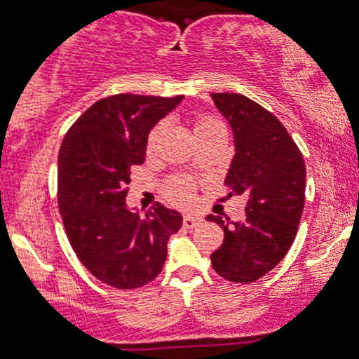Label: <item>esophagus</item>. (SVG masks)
<instances>
[{
  "mask_svg": "<svg viewBox=\"0 0 359 359\" xmlns=\"http://www.w3.org/2000/svg\"><path fill=\"white\" fill-rule=\"evenodd\" d=\"M182 223L186 229H195L196 225H200V223H202V217L195 216V214H186L182 219Z\"/></svg>",
  "mask_w": 359,
  "mask_h": 359,
  "instance_id": "34e87169",
  "label": "esophagus"
}]
</instances>
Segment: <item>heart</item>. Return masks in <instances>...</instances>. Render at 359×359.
Masks as SVG:
<instances>
[{
    "label": "heart",
    "mask_w": 359,
    "mask_h": 359,
    "mask_svg": "<svg viewBox=\"0 0 359 359\" xmlns=\"http://www.w3.org/2000/svg\"><path fill=\"white\" fill-rule=\"evenodd\" d=\"M214 123H217V120L209 118V116L196 120L195 134L200 133V130L207 129V127L214 126ZM163 129H164V123H159V126H156L152 130H150L149 140H147V149L152 150L154 147H156V143H157V140H159ZM193 189H195V186H193V180H189L187 177H175V179H172L168 182V196L173 200V202H179V203L187 202V200L191 198V195H193Z\"/></svg>",
    "instance_id": "1"
}]
</instances>
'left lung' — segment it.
<instances>
[{
    "instance_id": "1",
    "label": "left lung",
    "mask_w": 359,
    "mask_h": 359,
    "mask_svg": "<svg viewBox=\"0 0 359 359\" xmlns=\"http://www.w3.org/2000/svg\"><path fill=\"white\" fill-rule=\"evenodd\" d=\"M210 97L233 134L236 156L225 184L233 195L248 196L243 219L207 216L225 232L210 262L221 278L251 283L274 269L296 239L306 168L303 154L273 113L239 93Z\"/></svg>"
}]
</instances>
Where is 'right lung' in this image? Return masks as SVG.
<instances>
[{"mask_svg":"<svg viewBox=\"0 0 359 359\" xmlns=\"http://www.w3.org/2000/svg\"><path fill=\"white\" fill-rule=\"evenodd\" d=\"M184 97H106L86 109L58 154V207L83 266L115 289H138L163 271L170 236L182 216L156 203L145 212L126 203L130 168L143 164L150 130Z\"/></svg>","mask_w":359,"mask_h":359,"instance_id":"add662e5","label":"right lung"}]
</instances>
